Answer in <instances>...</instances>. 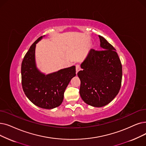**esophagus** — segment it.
I'll list each match as a JSON object with an SVG mask.
<instances>
[{
    "label": "esophagus",
    "instance_id": "obj_1",
    "mask_svg": "<svg viewBox=\"0 0 146 146\" xmlns=\"http://www.w3.org/2000/svg\"><path fill=\"white\" fill-rule=\"evenodd\" d=\"M80 66L78 65V64L76 65V73H78V72L80 71Z\"/></svg>",
    "mask_w": 146,
    "mask_h": 146
}]
</instances>
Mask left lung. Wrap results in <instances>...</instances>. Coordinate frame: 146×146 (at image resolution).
Returning <instances> with one entry per match:
<instances>
[{"label":"left lung","instance_id":"1","mask_svg":"<svg viewBox=\"0 0 146 146\" xmlns=\"http://www.w3.org/2000/svg\"><path fill=\"white\" fill-rule=\"evenodd\" d=\"M98 36L103 50L91 49L80 64L82 70L78 73L82 99L96 107L108 104L116 97L122 78V67L116 49L105 38Z\"/></svg>","mask_w":146,"mask_h":146}]
</instances>
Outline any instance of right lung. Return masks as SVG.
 <instances>
[{
    "label": "right lung",
    "instance_id": "1",
    "mask_svg": "<svg viewBox=\"0 0 146 146\" xmlns=\"http://www.w3.org/2000/svg\"><path fill=\"white\" fill-rule=\"evenodd\" d=\"M43 36L32 44L25 55L21 64V81L24 94L31 103L45 109L58 107L71 79L76 76L74 66L45 74L36 67V45Z\"/></svg>",
    "mask_w": 146,
    "mask_h": 146
}]
</instances>
